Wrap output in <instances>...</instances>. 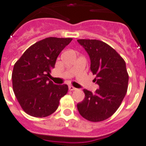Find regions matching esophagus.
Listing matches in <instances>:
<instances>
[{"label":"esophagus","mask_w":146,"mask_h":146,"mask_svg":"<svg viewBox=\"0 0 146 146\" xmlns=\"http://www.w3.org/2000/svg\"><path fill=\"white\" fill-rule=\"evenodd\" d=\"M68 89L70 90H77V88H74L73 86H68Z\"/></svg>","instance_id":"obj_1"}]
</instances>
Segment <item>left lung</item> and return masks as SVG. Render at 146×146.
<instances>
[{"mask_svg": "<svg viewBox=\"0 0 146 146\" xmlns=\"http://www.w3.org/2000/svg\"><path fill=\"white\" fill-rule=\"evenodd\" d=\"M90 59V70L99 86L93 93L83 90L85 98L78 103V112L88 121L99 122L111 117L119 108L128 90V74L123 58L107 43L79 39Z\"/></svg>", "mask_w": 146, "mask_h": 146, "instance_id": "8db88e82", "label": "left lung"}]
</instances>
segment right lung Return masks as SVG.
Here are the masks:
<instances>
[{
    "label": "right lung",
    "instance_id": "obj_1",
    "mask_svg": "<svg viewBox=\"0 0 146 146\" xmlns=\"http://www.w3.org/2000/svg\"><path fill=\"white\" fill-rule=\"evenodd\" d=\"M71 40L70 38H46L28 48L14 65L13 89L28 115L37 118L51 115L67 93V85L54 84L48 76L58 55Z\"/></svg>",
    "mask_w": 146,
    "mask_h": 146
}]
</instances>
